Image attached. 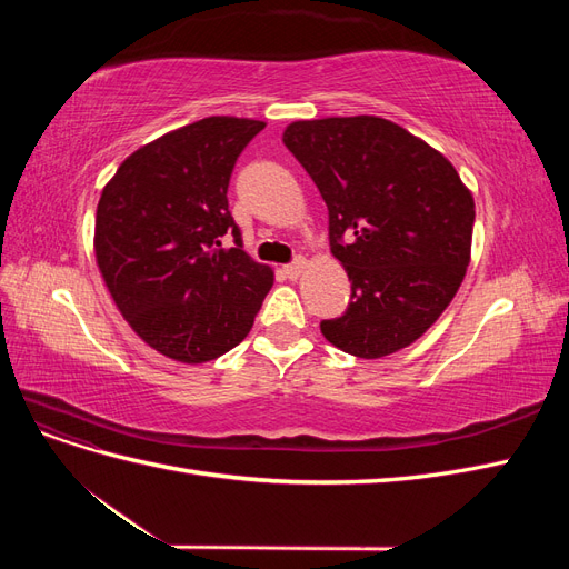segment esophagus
I'll use <instances>...</instances> for the list:
<instances>
[{
    "label": "esophagus",
    "instance_id": "1",
    "mask_svg": "<svg viewBox=\"0 0 569 569\" xmlns=\"http://www.w3.org/2000/svg\"><path fill=\"white\" fill-rule=\"evenodd\" d=\"M303 268H306V261H303V258H295V261L284 266V274H287L289 280H297L299 274L303 272Z\"/></svg>",
    "mask_w": 569,
    "mask_h": 569
}]
</instances>
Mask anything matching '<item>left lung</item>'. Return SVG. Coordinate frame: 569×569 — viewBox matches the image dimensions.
<instances>
[{"label": "left lung", "instance_id": "8db88e82", "mask_svg": "<svg viewBox=\"0 0 569 569\" xmlns=\"http://www.w3.org/2000/svg\"><path fill=\"white\" fill-rule=\"evenodd\" d=\"M284 147L313 178L330 213V247L351 280L325 339L382 358L422 337L470 263L475 201L449 159L377 116L297 120Z\"/></svg>", "mask_w": 569, "mask_h": 569}]
</instances>
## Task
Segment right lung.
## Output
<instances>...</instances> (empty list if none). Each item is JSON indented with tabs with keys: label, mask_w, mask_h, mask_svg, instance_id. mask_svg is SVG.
Listing matches in <instances>:
<instances>
[{
	"label": "right lung",
	"mask_w": 569,
	"mask_h": 569,
	"mask_svg": "<svg viewBox=\"0 0 569 569\" xmlns=\"http://www.w3.org/2000/svg\"><path fill=\"white\" fill-rule=\"evenodd\" d=\"M263 128L232 116L197 120L130 153L99 197L101 278L132 330L180 363L234 349L272 287L228 209L234 163ZM226 233L236 237L230 250Z\"/></svg>",
	"instance_id": "add662e5"
}]
</instances>
